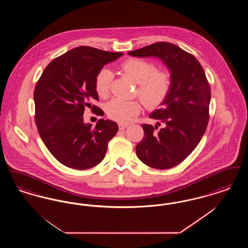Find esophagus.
I'll use <instances>...</instances> for the list:
<instances>
[{
	"label": "esophagus",
	"instance_id": "esophagus-1",
	"mask_svg": "<svg viewBox=\"0 0 248 248\" xmlns=\"http://www.w3.org/2000/svg\"><path fill=\"white\" fill-rule=\"evenodd\" d=\"M119 129L120 130H124L125 129V128H127L128 127V125L127 124H119Z\"/></svg>",
	"mask_w": 248,
	"mask_h": 248
}]
</instances>
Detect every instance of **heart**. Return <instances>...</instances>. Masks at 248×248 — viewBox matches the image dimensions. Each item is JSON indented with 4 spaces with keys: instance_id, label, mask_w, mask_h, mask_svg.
Here are the masks:
<instances>
[{
    "instance_id": "heart-1",
    "label": "heart",
    "mask_w": 248,
    "mask_h": 248,
    "mask_svg": "<svg viewBox=\"0 0 248 248\" xmlns=\"http://www.w3.org/2000/svg\"><path fill=\"white\" fill-rule=\"evenodd\" d=\"M120 69L139 83L137 93L148 108L161 106L171 92L172 78L168 72L156 71L154 63L145 59L131 58L124 60ZM113 75L110 70L103 68L94 78V89L100 97H106L109 93ZM141 110L138 100L126 101L120 98L111 99L106 107L108 117L121 124H126L136 117Z\"/></svg>"
}]
</instances>
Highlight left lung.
Returning <instances> with one entry per match:
<instances>
[{
  "instance_id": "1",
  "label": "left lung",
  "mask_w": 248,
  "mask_h": 248,
  "mask_svg": "<svg viewBox=\"0 0 248 248\" xmlns=\"http://www.w3.org/2000/svg\"><path fill=\"white\" fill-rule=\"evenodd\" d=\"M128 54L159 58L171 71V92L162 104L164 106L150 115V118L163 122L165 126L157 131V125L142 124L144 137L137 145L136 153L148 166L172 168L193 152L206 130L210 84L200 62L176 45L159 42Z\"/></svg>"
}]
</instances>
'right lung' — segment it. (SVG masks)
I'll return each mask as SVG.
<instances>
[{"label": "right lung", "instance_id": "right-lung-1", "mask_svg": "<svg viewBox=\"0 0 248 248\" xmlns=\"http://www.w3.org/2000/svg\"><path fill=\"white\" fill-rule=\"evenodd\" d=\"M121 56L90 46L74 48L53 59L36 83V126L48 151L62 165L84 170L104 159L118 125L100 119L92 128L83 123V111L88 107L99 114L100 108L92 104L98 100L95 75Z\"/></svg>", "mask_w": 248, "mask_h": 248}]
</instances>
